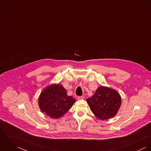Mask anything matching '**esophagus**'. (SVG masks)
<instances>
[{"label": "esophagus", "mask_w": 151, "mask_h": 151, "mask_svg": "<svg viewBox=\"0 0 151 151\" xmlns=\"http://www.w3.org/2000/svg\"><path fill=\"white\" fill-rule=\"evenodd\" d=\"M84 99V97L83 96H79V97H78V99L79 100H83Z\"/></svg>", "instance_id": "1"}]
</instances>
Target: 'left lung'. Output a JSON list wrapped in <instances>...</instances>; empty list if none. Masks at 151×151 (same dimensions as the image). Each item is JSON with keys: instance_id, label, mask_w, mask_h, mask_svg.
<instances>
[{"instance_id": "1", "label": "left lung", "mask_w": 151, "mask_h": 151, "mask_svg": "<svg viewBox=\"0 0 151 151\" xmlns=\"http://www.w3.org/2000/svg\"><path fill=\"white\" fill-rule=\"evenodd\" d=\"M86 101L91 112L102 120L115 116L122 102L121 97L116 90L104 86L99 87Z\"/></svg>"}]
</instances>
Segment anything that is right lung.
Masks as SVG:
<instances>
[{
	"label": "right lung",
	"instance_id": "1",
	"mask_svg": "<svg viewBox=\"0 0 151 151\" xmlns=\"http://www.w3.org/2000/svg\"><path fill=\"white\" fill-rule=\"evenodd\" d=\"M76 100L68 96L61 84H53L46 87L39 97V106L42 112L51 118L62 117L69 110Z\"/></svg>",
	"mask_w": 151,
	"mask_h": 151
}]
</instances>
